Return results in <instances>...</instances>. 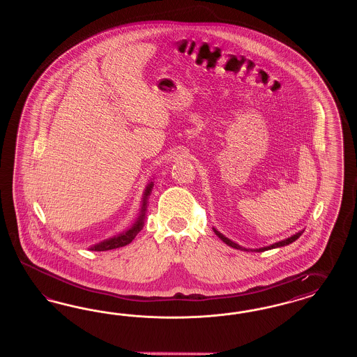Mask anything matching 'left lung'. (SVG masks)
<instances>
[{
	"label": "left lung",
	"mask_w": 357,
	"mask_h": 357,
	"mask_svg": "<svg viewBox=\"0 0 357 357\" xmlns=\"http://www.w3.org/2000/svg\"><path fill=\"white\" fill-rule=\"evenodd\" d=\"M215 230V233H216L217 237L220 238L222 242H225L227 243V246H231V248H234V249H241V250H246V251H249L248 249H243V248H241L239 245H237V243H234L233 241H230L229 238L225 237V236H222L220 231H217L216 229H213ZM303 234V231H300V233H296L294 236H292V237L287 238V239H284V241H280V242H276V243H273V245H271V246H267V248H261V249H257L254 250V251H259V252H261V251H266V250H271V249H276V248H281V246H287V245H289V243H292V242H294L297 238L300 237ZM252 251V250H251Z\"/></svg>",
	"instance_id": "obj_1"
}]
</instances>
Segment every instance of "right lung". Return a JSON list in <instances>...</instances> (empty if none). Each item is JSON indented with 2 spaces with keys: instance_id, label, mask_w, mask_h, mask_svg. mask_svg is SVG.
Returning <instances> with one entry per match:
<instances>
[{
  "instance_id": "right-lung-1",
  "label": "right lung",
  "mask_w": 357,
  "mask_h": 357,
  "mask_svg": "<svg viewBox=\"0 0 357 357\" xmlns=\"http://www.w3.org/2000/svg\"><path fill=\"white\" fill-rule=\"evenodd\" d=\"M151 187H153V183L149 184L146 187V191L144 194V204H142V209H141V215L139 216V220L136 221V224H133V227H130V230L121 233V234L116 236V237L106 239V241L98 243L96 246H93L90 250H94V251H107V250L118 249V248H123V246L128 245L135 239V237L137 236V233L144 227V216H145V208H146L145 206H146V199H148V196L151 194Z\"/></svg>"
}]
</instances>
